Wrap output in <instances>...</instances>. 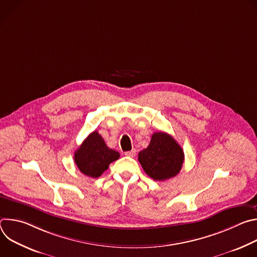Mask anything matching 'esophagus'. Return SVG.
<instances>
[{
    "mask_svg": "<svg viewBox=\"0 0 257 257\" xmlns=\"http://www.w3.org/2000/svg\"><path fill=\"white\" fill-rule=\"evenodd\" d=\"M135 155H136V150H135V149H133V150L130 151V152H126V153H125V156L130 157V158L135 157Z\"/></svg>",
    "mask_w": 257,
    "mask_h": 257,
    "instance_id": "34e87169",
    "label": "esophagus"
}]
</instances>
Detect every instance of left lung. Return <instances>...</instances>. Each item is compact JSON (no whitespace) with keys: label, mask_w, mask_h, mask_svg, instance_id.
Instances as JSON below:
<instances>
[{"label":"left lung","mask_w":257,"mask_h":257,"mask_svg":"<svg viewBox=\"0 0 257 257\" xmlns=\"http://www.w3.org/2000/svg\"><path fill=\"white\" fill-rule=\"evenodd\" d=\"M138 161L144 172L156 181L175 177L184 163V152L168 133L153 134L148 148L138 154Z\"/></svg>","instance_id":"8db88e82"}]
</instances>
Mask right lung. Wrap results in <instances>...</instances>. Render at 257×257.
Masks as SVG:
<instances>
[{
  "instance_id": "right-lung-1",
  "label": "right lung",
  "mask_w": 257,
  "mask_h": 257,
  "mask_svg": "<svg viewBox=\"0 0 257 257\" xmlns=\"http://www.w3.org/2000/svg\"><path fill=\"white\" fill-rule=\"evenodd\" d=\"M120 154L108 149L97 131L90 133L74 154V161L82 174L98 178L108 165L117 161Z\"/></svg>"
}]
</instances>
